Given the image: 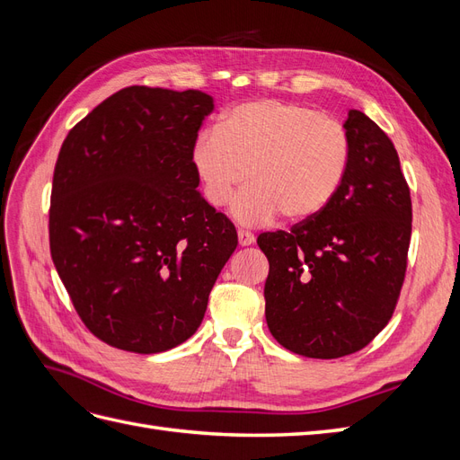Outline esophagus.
I'll use <instances>...</instances> for the list:
<instances>
[{"mask_svg":"<svg viewBox=\"0 0 460 460\" xmlns=\"http://www.w3.org/2000/svg\"><path fill=\"white\" fill-rule=\"evenodd\" d=\"M238 240L240 245H252L255 242V235L249 230H238Z\"/></svg>","mask_w":460,"mask_h":460,"instance_id":"34e87169","label":"esophagus"}]
</instances>
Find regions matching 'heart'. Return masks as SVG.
Here are the masks:
<instances>
[{"label": "heart", "instance_id": "b5f03b06", "mask_svg": "<svg viewBox=\"0 0 460 460\" xmlns=\"http://www.w3.org/2000/svg\"><path fill=\"white\" fill-rule=\"evenodd\" d=\"M191 164L205 199L225 207L234 199L242 225H267L278 215L303 222L323 213L336 198L351 164L345 127L318 109L259 97L226 109L218 128L199 134Z\"/></svg>", "mask_w": 460, "mask_h": 460}]
</instances>
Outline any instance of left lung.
I'll use <instances>...</instances> for the list:
<instances>
[{
  "label": "left lung",
  "mask_w": 460,
  "mask_h": 460,
  "mask_svg": "<svg viewBox=\"0 0 460 460\" xmlns=\"http://www.w3.org/2000/svg\"><path fill=\"white\" fill-rule=\"evenodd\" d=\"M343 127L351 164L336 198L289 232L257 238L269 259V330L311 358L367 347L392 318L407 272L412 203L395 146L357 109Z\"/></svg>",
  "instance_id": "left-lung-1"
}]
</instances>
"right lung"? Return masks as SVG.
<instances>
[{
  "label": "right lung",
  "mask_w": 460,
  "mask_h": 460,
  "mask_svg": "<svg viewBox=\"0 0 460 460\" xmlns=\"http://www.w3.org/2000/svg\"><path fill=\"white\" fill-rule=\"evenodd\" d=\"M213 107L199 90L122 88L61 146L51 259L82 323L117 349L151 355L191 338L238 245L191 164Z\"/></svg>",
  "instance_id": "obj_1"
}]
</instances>
